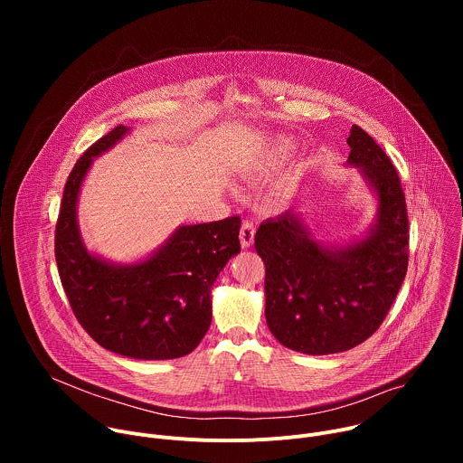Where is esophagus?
<instances>
[{"label":"esophagus","instance_id":"34e87169","mask_svg":"<svg viewBox=\"0 0 463 463\" xmlns=\"http://www.w3.org/2000/svg\"><path fill=\"white\" fill-rule=\"evenodd\" d=\"M254 225L250 222H243L240 229V241L243 249H249L254 243Z\"/></svg>","mask_w":463,"mask_h":463}]
</instances>
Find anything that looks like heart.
Returning a JSON list of instances; mask_svg holds the SVG:
<instances>
[{"label": "heart", "mask_w": 463, "mask_h": 463, "mask_svg": "<svg viewBox=\"0 0 463 463\" xmlns=\"http://www.w3.org/2000/svg\"><path fill=\"white\" fill-rule=\"evenodd\" d=\"M295 152V145L289 139H275L271 141V145L268 146L266 154L261 156L260 159V168H269V166H279L280 163H284L291 154Z\"/></svg>", "instance_id": "heart-1"}]
</instances>
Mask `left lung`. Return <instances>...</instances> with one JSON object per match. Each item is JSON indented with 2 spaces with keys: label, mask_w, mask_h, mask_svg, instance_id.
<instances>
[{
  "label": "left lung",
  "mask_w": 463,
  "mask_h": 463,
  "mask_svg": "<svg viewBox=\"0 0 463 463\" xmlns=\"http://www.w3.org/2000/svg\"><path fill=\"white\" fill-rule=\"evenodd\" d=\"M375 200V218L346 243L318 240L297 209L263 222L254 236L266 263V320L289 350L327 355L364 343L384 320L409 266V218L388 156L359 126L346 139Z\"/></svg>",
  "instance_id": "1"
}]
</instances>
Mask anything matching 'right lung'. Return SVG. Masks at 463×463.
I'll list each match as a JSON object with an SVG mask.
<instances>
[{
    "instance_id": "add662e5",
    "label": "right lung",
    "mask_w": 463,
    "mask_h": 463,
    "mask_svg": "<svg viewBox=\"0 0 463 463\" xmlns=\"http://www.w3.org/2000/svg\"><path fill=\"white\" fill-rule=\"evenodd\" d=\"M129 131L113 128L71 170L54 234L56 266L77 320L102 348L141 361L177 359L209 332L213 286L240 252L241 220L179 225L148 256L128 263L91 252L79 227L80 190L93 159Z\"/></svg>"
}]
</instances>
